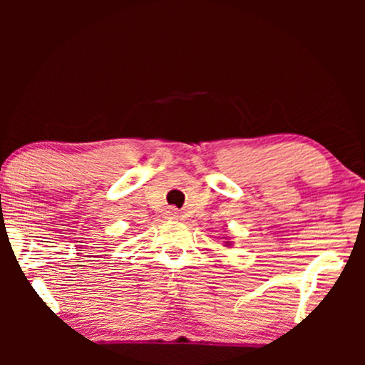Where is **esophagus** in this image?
Returning <instances> with one entry per match:
<instances>
[{
    "mask_svg": "<svg viewBox=\"0 0 365 365\" xmlns=\"http://www.w3.org/2000/svg\"><path fill=\"white\" fill-rule=\"evenodd\" d=\"M169 216H171L173 219H176V217H179V214L174 211V209H171V211H169Z\"/></svg>",
    "mask_w": 365,
    "mask_h": 365,
    "instance_id": "obj_1",
    "label": "esophagus"
}]
</instances>
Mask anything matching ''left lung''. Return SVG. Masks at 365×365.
<instances>
[{"label": "left lung", "instance_id": "1", "mask_svg": "<svg viewBox=\"0 0 365 365\" xmlns=\"http://www.w3.org/2000/svg\"><path fill=\"white\" fill-rule=\"evenodd\" d=\"M229 244H231V242H226V246H229Z\"/></svg>", "mask_w": 365, "mask_h": 365}]
</instances>
